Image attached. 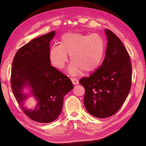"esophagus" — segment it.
I'll use <instances>...</instances> for the list:
<instances>
[{
  "instance_id": "esophagus-1",
  "label": "esophagus",
  "mask_w": 146,
  "mask_h": 146,
  "mask_svg": "<svg viewBox=\"0 0 146 146\" xmlns=\"http://www.w3.org/2000/svg\"><path fill=\"white\" fill-rule=\"evenodd\" d=\"M71 81H72V82L73 83V85H78L79 82H78V80H77V78H71Z\"/></svg>"
}]
</instances>
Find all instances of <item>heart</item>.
<instances>
[{"label": "heart", "instance_id": "obj_1", "mask_svg": "<svg viewBox=\"0 0 146 146\" xmlns=\"http://www.w3.org/2000/svg\"><path fill=\"white\" fill-rule=\"evenodd\" d=\"M105 50V41L98 33L88 35L69 33L61 37L60 45L50 47L48 57L55 67L63 69L69 54L72 62L68 71L72 76H76L82 70L90 72L98 68L103 60Z\"/></svg>", "mask_w": 146, "mask_h": 146}]
</instances>
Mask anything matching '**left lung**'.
Here are the masks:
<instances>
[{
	"mask_svg": "<svg viewBox=\"0 0 146 146\" xmlns=\"http://www.w3.org/2000/svg\"><path fill=\"white\" fill-rule=\"evenodd\" d=\"M105 33L108 42L102 64L89 77L80 80L85 90L87 111L98 118L108 117L118 111L131 83V63L125 46L111 31L105 29Z\"/></svg>",
	"mask_w": 146,
	"mask_h": 146,
	"instance_id": "obj_1",
	"label": "left lung"
}]
</instances>
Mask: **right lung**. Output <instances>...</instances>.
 Here are the masks:
<instances>
[{
	"mask_svg": "<svg viewBox=\"0 0 146 146\" xmlns=\"http://www.w3.org/2000/svg\"><path fill=\"white\" fill-rule=\"evenodd\" d=\"M55 31L26 44L16 52L12 64L11 85L24 113L32 120L50 123L58 118L64 97L73 89L70 79L50 65V41ZM24 89H29L25 93ZM33 96L37 102L34 109H27L25 102Z\"/></svg>",
	"mask_w": 146,
	"mask_h": 146,
	"instance_id": "right-lung-1",
	"label": "right lung"
}]
</instances>
